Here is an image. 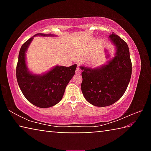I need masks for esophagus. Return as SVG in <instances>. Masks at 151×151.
<instances>
[{
	"label": "esophagus",
	"mask_w": 151,
	"mask_h": 151,
	"mask_svg": "<svg viewBox=\"0 0 151 151\" xmlns=\"http://www.w3.org/2000/svg\"><path fill=\"white\" fill-rule=\"evenodd\" d=\"M75 73H76V75H79V74H81V69L80 68L78 67V66L77 68H76V69Z\"/></svg>",
	"instance_id": "34e87169"
}]
</instances>
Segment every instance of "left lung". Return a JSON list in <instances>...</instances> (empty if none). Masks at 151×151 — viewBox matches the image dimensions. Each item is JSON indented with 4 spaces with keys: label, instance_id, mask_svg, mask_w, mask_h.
<instances>
[{
    "label": "left lung",
    "instance_id": "8db88e82",
    "mask_svg": "<svg viewBox=\"0 0 151 151\" xmlns=\"http://www.w3.org/2000/svg\"><path fill=\"white\" fill-rule=\"evenodd\" d=\"M109 39L116 48L115 57L98 68L81 66V91L89 103L107 106L121 98L130 82L132 63L127 42L114 33Z\"/></svg>",
    "mask_w": 151,
    "mask_h": 151
}]
</instances>
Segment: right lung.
Returning <instances> with one entry per match:
<instances>
[{"label": "right lung", "instance_id": "right-lung-1", "mask_svg": "<svg viewBox=\"0 0 151 151\" xmlns=\"http://www.w3.org/2000/svg\"><path fill=\"white\" fill-rule=\"evenodd\" d=\"M54 36L39 33L35 36ZM34 36V37H35ZM30 38L22 45L16 68L17 79L22 94L28 101L40 108H48L61 101L68 83L75 75L76 65L56 66L42 75H33L27 67L25 52L31 42Z\"/></svg>", "mask_w": 151, "mask_h": 151}]
</instances>
